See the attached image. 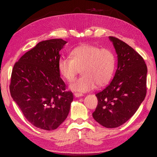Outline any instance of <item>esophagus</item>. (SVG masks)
I'll use <instances>...</instances> for the list:
<instances>
[{"instance_id": "34e87169", "label": "esophagus", "mask_w": 157, "mask_h": 157, "mask_svg": "<svg viewBox=\"0 0 157 157\" xmlns=\"http://www.w3.org/2000/svg\"><path fill=\"white\" fill-rule=\"evenodd\" d=\"M82 94H79V93H75V94H74V96H75V98H79V97H82Z\"/></svg>"}]
</instances>
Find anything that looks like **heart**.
Returning a JSON list of instances; mask_svg holds the SVG:
<instances>
[{"instance_id": "1", "label": "heart", "mask_w": 157, "mask_h": 157, "mask_svg": "<svg viewBox=\"0 0 157 157\" xmlns=\"http://www.w3.org/2000/svg\"><path fill=\"white\" fill-rule=\"evenodd\" d=\"M116 67V57L109 49L84 44L74 48L71 59L61 58L58 62V71L68 82H73L81 71L82 76L70 84L73 91L86 93L96 86L107 84L112 78Z\"/></svg>"}]
</instances>
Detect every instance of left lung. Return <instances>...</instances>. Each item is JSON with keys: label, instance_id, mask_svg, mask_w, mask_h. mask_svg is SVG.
Listing matches in <instances>:
<instances>
[{"label": "left lung", "instance_id": "obj_1", "mask_svg": "<svg viewBox=\"0 0 157 157\" xmlns=\"http://www.w3.org/2000/svg\"><path fill=\"white\" fill-rule=\"evenodd\" d=\"M118 57L111 83L95 95L98 105L93 117L107 128L122 125L136 113L146 95L147 66L143 57L126 43L109 36Z\"/></svg>", "mask_w": 157, "mask_h": 157}]
</instances>
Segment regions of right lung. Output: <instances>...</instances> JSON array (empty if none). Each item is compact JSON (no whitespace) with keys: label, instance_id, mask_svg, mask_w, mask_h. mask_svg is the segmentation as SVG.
I'll list each match as a JSON object with an SVG mask.
<instances>
[{"label":"right lung","instance_id":"obj_1","mask_svg":"<svg viewBox=\"0 0 157 157\" xmlns=\"http://www.w3.org/2000/svg\"><path fill=\"white\" fill-rule=\"evenodd\" d=\"M62 39L42 41L20 58L13 68L10 90L25 118L37 128L57 129L66 120L73 100L60 78Z\"/></svg>","mask_w":157,"mask_h":157}]
</instances>
